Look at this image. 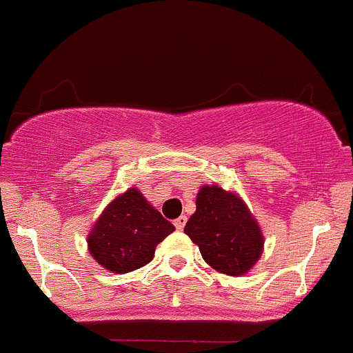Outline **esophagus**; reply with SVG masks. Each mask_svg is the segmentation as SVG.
I'll list each match as a JSON object with an SVG mask.
<instances>
[{
	"mask_svg": "<svg viewBox=\"0 0 353 353\" xmlns=\"http://www.w3.org/2000/svg\"><path fill=\"white\" fill-rule=\"evenodd\" d=\"M186 222H188L186 216L181 215L179 219L174 220V225H176V229H177V230H183V229H184V225H186Z\"/></svg>",
	"mask_w": 353,
	"mask_h": 353,
	"instance_id": "1",
	"label": "esophagus"
}]
</instances>
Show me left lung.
Wrapping results in <instances>:
<instances>
[{
    "mask_svg": "<svg viewBox=\"0 0 353 353\" xmlns=\"http://www.w3.org/2000/svg\"><path fill=\"white\" fill-rule=\"evenodd\" d=\"M184 232L199 248L203 259L220 273L241 276L263 252V232L245 203L220 186H201L196 212Z\"/></svg>",
    "mask_w": 353,
    "mask_h": 353,
    "instance_id": "left-lung-1",
    "label": "left lung"
}]
</instances>
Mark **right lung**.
<instances>
[{
  "label": "right lung",
  "mask_w": 353,
  "mask_h": 353,
  "mask_svg": "<svg viewBox=\"0 0 353 353\" xmlns=\"http://www.w3.org/2000/svg\"><path fill=\"white\" fill-rule=\"evenodd\" d=\"M176 227L131 188L109 203L87 237L92 258L112 273H128L154 259L157 244Z\"/></svg>",
  "instance_id": "obj_1"
}]
</instances>
